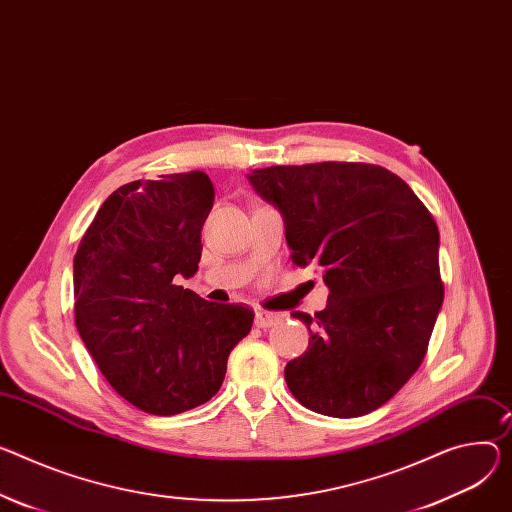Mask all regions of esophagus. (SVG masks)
Masks as SVG:
<instances>
[{"label": "esophagus", "instance_id": "esophagus-1", "mask_svg": "<svg viewBox=\"0 0 512 512\" xmlns=\"http://www.w3.org/2000/svg\"><path fill=\"white\" fill-rule=\"evenodd\" d=\"M280 320H282L280 314L267 312V310H259V312L255 314V324H257L259 329H269V327H273V324H277Z\"/></svg>", "mask_w": 512, "mask_h": 512}]
</instances>
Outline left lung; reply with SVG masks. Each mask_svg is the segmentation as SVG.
Wrapping results in <instances>:
<instances>
[{
    "label": "left lung",
    "instance_id": "left-lung-1",
    "mask_svg": "<svg viewBox=\"0 0 512 512\" xmlns=\"http://www.w3.org/2000/svg\"><path fill=\"white\" fill-rule=\"evenodd\" d=\"M247 179L282 212L292 261L318 267L329 288L324 310L292 312L310 341L284 369L290 392L337 418L380 408L421 365L443 304L431 212L367 163L275 165Z\"/></svg>",
    "mask_w": 512,
    "mask_h": 512
}]
</instances>
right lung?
I'll list each match as a JSON object with an SVG mask.
<instances>
[{
    "label": "right lung",
    "mask_w": 512,
    "mask_h": 512,
    "mask_svg": "<svg viewBox=\"0 0 512 512\" xmlns=\"http://www.w3.org/2000/svg\"><path fill=\"white\" fill-rule=\"evenodd\" d=\"M161 177L126 183L102 204L73 259V292L77 331L110 386L171 416L220 390L255 314L175 286L198 271L214 185L204 171Z\"/></svg>",
    "instance_id": "right-lung-1"
}]
</instances>
